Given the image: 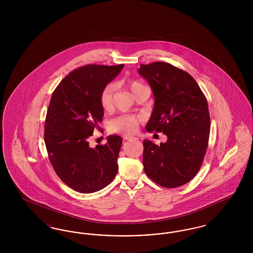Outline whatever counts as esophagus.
<instances>
[{"label":"esophagus","instance_id":"obj_1","mask_svg":"<svg viewBox=\"0 0 253 253\" xmlns=\"http://www.w3.org/2000/svg\"><path fill=\"white\" fill-rule=\"evenodd\" d=\"M122 137H123V139H124V140H132V139H136L135 137H133V136H129V135H123Z\"/></svg>","mask_w":253,"mask_h":253}]
</instances>
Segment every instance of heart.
<instances>
[{
    "label": "heart",
    "mask_w": 253,
    "mask_h": 253,
    "mask_svg": "<svg viewBox=\"0 0 253 253\" xmlns=\"http://www.w3.org/2000/svg\"><path fill=\"white\" fill-rule=\"evenodd\" d=\"M142 86L138 82H132L130 84V89L133 92L136 88ZM115 92V85L109 84L106 85L100 94L99 101L100 105L104 111H110L113 105V95ZM142 121L141 117L135 115H121L109 121V131L113 133H120V134H131L135 132L139 123Z\"/></svg>",
    "instance_id": "1"
}]
</instances>
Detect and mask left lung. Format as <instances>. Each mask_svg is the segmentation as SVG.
I'll return each mask as SVG.
<instances>
[{"label": "left lung", "instance_id": "1", "mask_svg": "<svg viewBox=\"0 0 253 253\" xmlns=\"http://www.w3.org/2000/svg\"><path fill=\"white\" fill-rule=\"evenodd\" d=\"M138 73L156 98L146 130L168 137L159 146L143 140L145 173L162 187H180L193 179L204 160L211 130L207 98L189 73L168 62L141 64Z\"/></svg>", "mask_w": 253, "mask_h": 253}]
</instances>
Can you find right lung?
<instances>
[{"label": "right lung", "mask_w": 253, "mask_h": 253, "mask_svg": "<svg viewBox=\"0 0 253 253\" xmlns=\"http://www.w3.org/2000/svg\"><path fill=\"white\" fill-rule=\"evenodd\" d=\"M124 64H87L69 73L54 90L49 103L44 142L57 175L73 190L97 192L114 180L122 139L114 134L107 143L89 146V137L99 130L104 110L99 97L102 89Z\"/></svg>", "instance_id": "right-lung-1"}]
</instances>
